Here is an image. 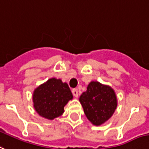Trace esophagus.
<instances>
[{"mask_svg": "<svg viewBox=\"0 0 149 149\" xmlns=\"http://www.w3.org/2000/svg\"><path fill=\"white\" fill-rule=\"evenodd\" d=\"M72 94H73V95H74L75 97H78L79 93H78V90H77V89H72Z\"/></svg>", "mask_w": 149, "mask_h": 149, "instance_id": "esophagus-1", "label": "esophagus"}]
</instances>
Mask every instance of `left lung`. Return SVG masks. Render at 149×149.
Listing matches in <instances>:
<instances>
[{"instance_id":"8db88e82","label":"left lung","mask_w":149,"mask_h":149,"mask_svg":"<svg viewBox=\"0 0 149 149\" xmlns=\"http://www.w3.org/2000/svg\"><path fill=\"white\" fill-rule=\"evenodd\" d=\"M79 102L88 120L94 125H101L108 121L117 107L114 89L97 81H91L86 91L82 93Z\"/></svg>"}]
</instances>
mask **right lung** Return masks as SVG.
Masks as SVG:
<instances>
[{
  "mask_svg": "<svg viewBox=\"0 0 149 149\" xmlns=\"http://www.w3.org/2000/svg\"><path fill=\"white\" fill-rule=\"evenodd\" d=\"M33 105L41 117L53 120L64 112V106L73 98L68 84L51 78L37 87L33 93Z\"/></svg>",
  "mask_w": 149,
  "mask_h": 149,
  "instance_id": "1",
  "label": "right lung"
}]
</instances>
